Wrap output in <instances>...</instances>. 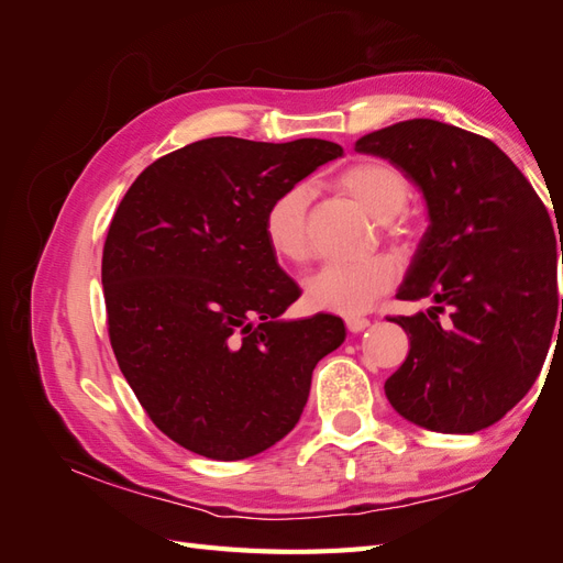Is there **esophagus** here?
<instances>
[{
    "mask_svg": "<svg viewBox=\"0 0 563 563\" xmlns=\"http://www.w3.org/2000/svg\"><path fill=\"white\" fill-rule=\"evenodd\" d=\"M345 323H347V331H352V333H362L364 329H368V319L366 317H347L345 319Z\"/></svg>",
    "mask_w": 563,
    "mask_h": 563,
    "instance_id": "obj_1",
    "label": "esophagus"
}]
</instances>
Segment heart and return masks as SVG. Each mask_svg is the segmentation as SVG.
Here are the masks:
<instances>
[{"label": "heart", "mask_w": 563, "mask_h": 563, "mask_svg": "<svg viewBox=\"0 0 563 563\" xmlns=\"http://www.w3.org/2000/svg\"><path fill=\"white\" fill-rule=\"evenodd\" d=\"M338 187L364 211L383 220L387 234L399 246L416 242L413 220L404 213L411 199V183L397 166L387 162H360L340 174ZM310 190L291 185L269 201L263 230L269 249L288 263H305L312 255ZM397 263L387 255H373L362 263H329L305 282V302L312 310L356 317L364 314L380 296L395 288Z\"/></svg>", "instance_id": "1"}]
</instances>
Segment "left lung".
I'll return each instance as SVG.
<instances>
[{
    "label": "left lung",
    "mask_w": 563,
    "mask_h": 563,
    "mask_svg": "<svg viewBox=\"0 0 563 563\" xmlns=\"http://www.w3.org/2000/svg\"><path fill=\"white\" fill-rule=\"evenodd\" d=\"M356 152L401 168L430 211L397 298L432 308L389 319L411 350L385 395L424 430L490 428L531 389L563 323L550 213L496 143L434 119L373 131Z\"/></svg>",
    "instance_id": "obj_1"
}]
</instances>
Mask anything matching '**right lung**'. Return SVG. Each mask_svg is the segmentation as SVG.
<instances>
[{
	"label": "right lung",
	"instance_id": "1",
	"mask_svg": "<svg viewBox=\"0 0 563 563\" xmlns=\"http://www.w3.org/2000/svg\"><path fill=\"white\" fill-rule=\"evenodd\" d=\"M343 155L331 141L218 135L159 157L133 180L103 246L117 364L183 449L244 460L296 428L312 371L343 319H279L300 288L265 240L269 201Z\"/></svg>",
	"mask_w": 563,
	"mask_h": 563
}]
</instances>
